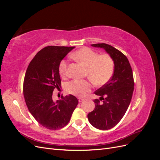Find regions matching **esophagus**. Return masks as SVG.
Segmentation results:
<instances>
[{
	"label": "esophagus",
	"mask_w": 160,
	"mask_h": 160,
	"mask_svg": "<svg viewBox=\"0 0 160 160\" xmlns=\"http://www.w3.org/2000/svg\"><path fill=\"white\" fill-rule=\"evenodd\" d=\"M78 100H79V102L81 103V102H82V101H83L84 99L82 98H78Z\"/></svg>",
	"instance_id": "1"
}]
</instances>
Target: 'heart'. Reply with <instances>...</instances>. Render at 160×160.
Segmentation results:
<instances>
[{
  "instance_id": "obj_1",
  "label": "heart",
  "mask_w": 160,
  "mask_h": 160,
  "mask_svg": "<svg viewBox=\"0 0 160 160\" xmlns=\"http://www.w3.org/2000/svg\"><path fill=\"white\" fill-rule=\"evenodd\" d=\"M71 57L86 67V75L97 85L107 83L113 73L114 62L109 55H99L89 48L84 47L72 53ZM67 70V62L61 61L59 65L60 75L65 76ZM91 83L88 80L75 79L67 84V91L72 95L82 97L91 90Z\"/></svg>"
}]
</instances>
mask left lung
<instances>
[{
  "mask_svg": "<svg viewBox=\"0 0 160 160\" xmlns=\"http://www.w3.org/2000/svg\"><path fill=\"white\" fill-rule=\"evenodd\" d=\"M91 46L102 48L114 62L112 77L95 91L100 98L93 101L95 109L88 115L89 122L93 127L107 130L120 122L129 107L134 89L133 72L126 56L113 47L105 43Z\"/></svg>",
  "mask_w": 160,
  "mask_h": 160,
  "instance_id": "obj_1",
  "label": "left lung"
}]
</instances>
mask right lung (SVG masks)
I'll return each instance as SVG.
<instances>
[{"instance_id":"obj_1","label":"right lung","mask_w":160,"mask_h":160,"mask_svg":"<svg viewBox=\"0 0 160 160\" xmlns=\"http://www.w3.org/2000/svg\"><path fill=\"white\" fill-rule=\"evenodd\" d=\"M75 47L48 46L34 57L28 66L23 93L30 113L42 126L59 129L69 123L78 100L72 95L52 99V92L61 85L59 65Z\"/></svg>"}]
</instances>
